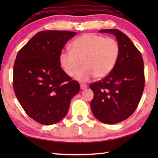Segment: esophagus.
Listing matches in <instances>:
<instances>
[{
	"label": "esophagus",
	"mask_w": 158,
	"mask_h": 158,
	"mask_svg": "<svg viewBox=\"0 0 158 158\" xmlns=\"http://www.w3.org/2000/svg\"><path fill=\"white\" fill-rule=\"evenodd\" d=\"M80 87H81V89H85L88 87V85L86 84H80Z\"/></svg>",
	"instance_id": "esophagus-1"
}]
</instances>
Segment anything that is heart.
I'll use <instances>...</instances> for the list:
<instances>
[{
  "mask_svg": "<svg viewBox=\"0 0 158 158\" xmlns=\"http://www.w3.org/2000/svg\"><path fill=\"white\" fill-rule=\"evenodd\" d=\"M70 48L71 51L60 52V65L68 76L74 77L83 63L84 68L76 75L82 81L93 77L102 79L108 76L116 66L120 53L116 40L96 34L78 37L72 42Z\"/></svg>",
  "mask_w": 158,
  "mask_h": 158,
  "instance_id": "heart-1",
  "label": "heart"
}]
</instances>
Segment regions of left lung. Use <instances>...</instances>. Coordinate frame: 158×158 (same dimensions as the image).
I'll return each mask as SVG.
<instances>
[{
  "label": "left lung",
  "mask_w": 158,
  "mask_h": 158,
  "mask_svg": "<svg viewBox=\"0 0 158 158\" xmlns=\"http://www.w3.org/2000/svg\"><path fill=\"white\" fill-rule=\"evenodd\" d=\"M100 32L116 37L120 53L113 71L90 84L94 93L90 107L98 121L116 124L129 118L139 103L145 85L143 61L139 51L121 31L103 29Z\"/></svg>",
  "instance_id": "obj_1"
}]
</instances>
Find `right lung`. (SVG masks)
I'll use <instances>...</instances> for the list:
<instances>
[{
	"mask_svg": "<svg viewBox=\"0 0 158 158\" xmlns=\"http://www.w3.org/2000/svg\"><path fill=\"white\" fill-rule=\"evenodd\" d=\"M77 34L67 31H40L19 51L13 68V88L20 105L31 118L52 125L65 116L79 82L60 67L59 56Z\"/></svg>",
	"mask_w": 158,
	"mask_h": 158,
	"instance_id": "1",
	"label": "right lung"
}]
</instances>
